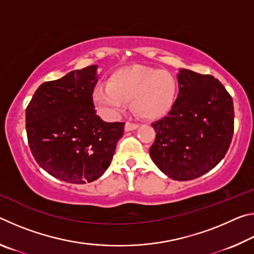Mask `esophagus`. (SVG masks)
<instances>
[{
  "label": "esophagus",
  "mask_w": 254,
  "mask_h": 254,
  "mask_svg": "<svg viewBox=\"0 0 254 254\" xmlns=\"http://www.w3.org/2000/svg\"><path fill=\"white\" fill-rule=\"evenodd\" d=\"M137 127H139V124L133 123V122H127V123H126V127H124V128H126V131L136 130Z\"/></svg>",
  "instance_id": "34e87169"
}]
</instances>
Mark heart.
Instances as JSON below:
<instances>
[{
	"label": "heart",
	"mask_w": 254,
	"mask_h": 254,
	"mask_svg": "<svg viewBox=\"0 0 254 254\" xmlns=\"http://www.w3.org/2000/svg\"><path fill=\"white\" fill-rule=\"evenodd\" d=\"M177 80L166 70L134 65L118 70L109 84L94 89V101L109 114H118L132 101V109L148 120L166 115L177 96Z\"/></svg>",
	"instance_id": "heart-1"
}]
</instances>
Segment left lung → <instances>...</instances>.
<instances>
[{
  "mask_svg": "<svg viewBox=\"0 0 254 254\" xmlns=\"http://www.w3.org/2000/svg\"><path fill=\"white\" fill-rule=\"evenodd\" d=\"M177 78L174 106L152 124L150 156L163 174L183 182L205 175L224 158L234 132V106L213 76L180 69Z\"/></svg>",
  "mask_w": 254,
  "mask_h": 254,
  "instance_id": "obj_1",
  "label": "left lung"
}]
</instances>
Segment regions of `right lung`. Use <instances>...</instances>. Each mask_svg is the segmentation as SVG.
Returning <instances> with one entry per match:
<instances>
[{"mask_svg":"<svg viewBox=\"0 0 254 254\" xmlns=\"http://www.w3.org/2000/svg\"><path fill=\"white\" fill-rule=\"evenodd\" d=\"M97 66L41 84L25 110L30 150L42 169L70 184L92 183L111 165L124 122L107 123L93 102Z\"/></svg>","mask_w":254,"mask_h":254,"instance_id":"right-lung-1","label":"right lung"}]
</instances>
